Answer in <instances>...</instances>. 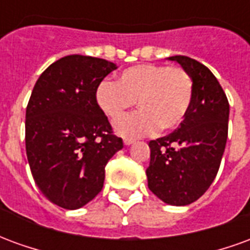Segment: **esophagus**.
Wrapping results in <instances>:
<instances>
[{
	"mask_svg": "<svg viewBox=\"0 0 250 250\" xmlns=\"http://www.w3.org/2000/svg\"><path fill=\"white\" fill-rule=\"evenodd\" d=\"M134 139H130V138H125V146H130V145H132V143H134Z\"/></svg>",
	"mask_w": 250,
	"mask_h": 250,
	"instance_id": "obj_1",
	"label": "esophagus"
}]
</instances>
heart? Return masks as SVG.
Wrapping results in <instances>:
<instances>
[{
  "mask_svg": "<svg viewBox=\"0 0 250 250\" xmlns=\"http://www.w3.org/2000/svg\"><path fill=\"white\" fill-rule=\"evenodd\" d=\"M95 98L112 120L120 119L138 101L141 111L115 123L119 135L138 138L158 127L175 130L184 122L193 102V80L179 66L139 64L125 69L118 82L100 83Z\"/></svg>",
  "mask_w": 250,
  "mask_h": 250,
  "instance_id": "heart-1",
  "label": "heart"
}]
</instances>
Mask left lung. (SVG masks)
Here are the masks:
<instances>
[{"label":"left lung","mask_w":250,"mask_h":250,"mask_svg":"<svg viewBox=\"0 0 250 250\" xmlns=\"http://www.w3.org/2000/svg\"><path fill=\"white\" fill-rule=\"evenodd\" d=\"M193 80V102L179 128L150 141L148 188L165 204L185 206L204 195L220 168L228 139L229 103L208 66L171 56Z\"/></svg>","instance_id":"1"}]
</instances>
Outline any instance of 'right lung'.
Listing matches in <instances>:
<instances>
[{"label":"right lung","instance_id":"obj_1","mask_svg":"<svg viewBox=\"0 0 250 250\" xmlns=\"http://www.w3.org/2000/svg\"><path fill=\"white\" fill-rule=\"evenodd\" d=\"M118 66L71 55L41 73L25 116L30 171L41 193L68 210L80 209L103 188L105 165L123 148L96 103V88Z\"/></svg>","mask_w":250,"mask_h":250}]
</instances>
